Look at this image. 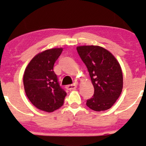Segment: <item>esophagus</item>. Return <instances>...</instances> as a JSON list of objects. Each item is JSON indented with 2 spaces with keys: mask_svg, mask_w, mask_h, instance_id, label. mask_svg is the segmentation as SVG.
Wrapping results in <instances>:
<instances>
[{
  "mask_svg": "<svg viewBox=\"0 0 146 146\" xmlns=\"http://www.w3.org/2000/svg\"><path fill=\"white\" fill-rule=\"evenodd\" d=\"M77 85H78V83L77 82H75V83L72 84V85H66V89L68 90H75V89H76V87H77Z\"/></svg>",
  "mask_w": 146,
  "mask_h": 146,
  "instance_id": "obj_1",
  "label": "esophagus"
}]
</instances>
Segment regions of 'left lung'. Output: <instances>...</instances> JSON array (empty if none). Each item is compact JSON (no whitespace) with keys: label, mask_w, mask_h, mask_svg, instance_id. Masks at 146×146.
Instances as JSON below:
<instances>
[{"label":"left lung","mask_w":146,"mask_h":146,"mask_svg":"<svg viewBox=\"0 0 146 146\" xmlns=\"http://www.w3.org/2000/svg\"><path fill=\"white\" fill-rule=\"evenodd\" d=\"M77 51L88 70L94 88L86 105L95 111L108 110L119 98L123 87L122 69L110 52L99 46H80Z\"/></svg>","instance_id":"left-lung-1"}]
</instances>
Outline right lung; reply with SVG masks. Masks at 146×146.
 Here are the masks:
<instances>
[{
    "instance_id": "right-lung-1",
    "label": "right lung",
    "mask_w": 146,
    "mask_h": 146,
    "mask_svg": "<svg viewBox=\"0 0 146 146\" xmlns=\"http://www.w3.org/2000/svg\"><path fill=\"white\" fill-rule=\"evenodd\" d=\"M62 51V48H54L38 54L29 62L23 78L28 99L37 108L48 113L62 106L66 96L53 70Z\"/></svg>"
}]
</instances>
